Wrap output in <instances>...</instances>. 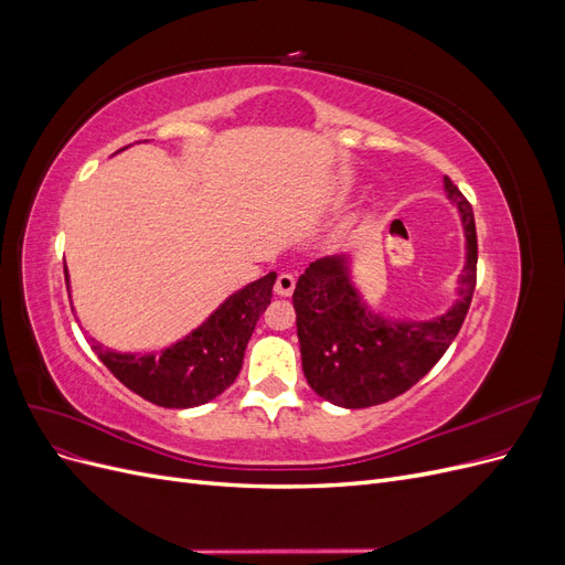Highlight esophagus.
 <instances>
[{
	"instance_id": "esophagus-1",
	"label": "esophagus",
	"mask_w": 565,
	"mask_h": 565,
	"mask_svg": "<svg viewBox=\"0 0 565 565\" xmlns=\"http://www.w3.org/2000/svg\"><path fill=\"white\" fill-rule=\"evenodd\" d=\"M297 287V278L292 276V273H280L278 280H276V295L278 297H292Z\"/></svg>"
}]
</instances>
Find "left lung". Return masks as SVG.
Wrapping results in <instances>:
<instances>
[{"label": "left lung", "mask_w": 565, "mask_h": 565, "mask_svg": "<svg viewBox=\"0 0 565 565\" xmlns=\"http://www.w3.org/2000/svg\"><path fill=\"white\" fill-rule=\"evenodd\" d=\"M443 185L467 241L457 299L446 313L396 320L372 311L353 282L349 254L322 256L301 273L292 301L303 377L332 405L358 409L401 396L440 361L465 322L476 287V224L459 188L448 177Z\"/></svg>", "instance_id": "8db88e82"}]
</instances>
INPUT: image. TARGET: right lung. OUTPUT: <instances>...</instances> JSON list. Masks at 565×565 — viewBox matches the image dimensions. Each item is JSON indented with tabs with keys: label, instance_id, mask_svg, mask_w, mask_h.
Returning <instances> with one entry per match:
<instances>
[{
	"label": "right lung",
	"instance_id": "1",
	"mask_svg": "<svg viewBox=\"0 0 565 565\" xmlns=\"http://www.w3.org/2000/svg\"><path fill=\"white\" fill-rule=\"evenodd\" d=\"M276 273L245 285L191 334L160 353H117L94 341L115 377L160 407H198L224 393L243 367L247 341L273 297ZM65 282H71L65 270Z\"/></svg>",
	"mask_w": 565,
	"mask_h": 565
}]
</instances>
